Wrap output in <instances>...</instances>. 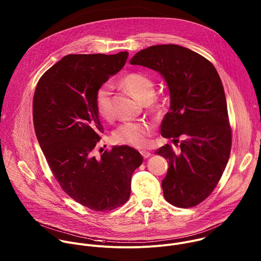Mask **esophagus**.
<instances>
[{
	"label": "esophagus",
	"mask_w": 261,
	"mask_h": 261,
	"mask_svg": "<svg viewBox=\"0 0 261 261\" xmlns=\"http://www.w3.org/2000/svg\"><path fill=\"white\" fill-rule=\"evenodd\" d=\"M140 153H141V155H142L144 159H147V158H149V156L151 155V153H150L149 151H147V150H141Z\"/></svg>",
	"instance_id": "obj_1"
}]
</instances>
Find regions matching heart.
<instances>
[{
	"label": "heart",
	"mask_w": 261,
	"mask_h": 261,
	"mask_svg": "<svg viewBox=\"0 0 261 261\" xmlns=\"http://www.w3.org/2000/svg\"><path fill=\"white\" fill-rule=\"evenodd\" d=\"M120 84L134 98L145 103L150 101L151 109L155 114L162 111L159 99L153 97L154 83L146 75L141 73H130L125 75ZM95 107L98 115L105 119L112 118V90L109 84L100 85L95 92ZM151 132V126L147 122H128L122 124L114 133V139L119 143L130 144L133 146H143L147 142V137Z\"/></svg>",
	"instance_id": "obj_1"
}]
</instances>
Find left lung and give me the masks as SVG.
Returning <instances> with one entry per match:
<instances>
[{"mask_svg": "<svg viewBox=\"0 0 261 261\" xmlns=\"http://www.w3.org/2000/svg\"><path fill=\"white\" fill-rule=\"evenodd\" d=\"M156 71L167 83L170 109L161 134L167 144L155 153L169 169L162 181L164 196L177 207H192L215 189L228 164L232 132L223 83L215 66L199 54L177 44L151 45L130 60Z\"/></svg>", "mask_w": 261, "mask_h": 261, "instance_id": "1", "label": "left lung"}]
</instances>
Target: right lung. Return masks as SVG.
Instances as JSON below:
<instances>
[{
	"mask_svg": "<svg viewBox=\"0 0 261 261\" xmlns=\"http://www.w3.org/2000/svg\"><path fill=\"white\" fill-rule=\"evenodd\" d=\"M128 55H68L42 75L34 92V130L50 171L71 198L95 212L129 199L132 174L143 161L128 145L93 155L103 131L95 92L124 67Z\"/></svg>",
	"mask_w": 261,
	"mask_h": 261,
	"instance_id": "1",
	"label": "right lung"
}]
</instances>
